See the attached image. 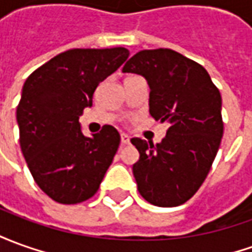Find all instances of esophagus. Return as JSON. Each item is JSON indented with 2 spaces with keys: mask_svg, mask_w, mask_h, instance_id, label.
Returning <instances> with one entry per match:
<instances>
[{
  "mask_svg": "<svg viewBox=\"0 0 252 252\" xmlns=\"http://www.w3.org/2000/svg\"><path fill=\"white\" fill-rule=\"evenodd\" d=\"M121 141H122L123 145H126V144H130V137L127 136V134L122 133V134H121Z\"/></svg>",
  "mask_w": 252,
  "mask_h": 252,
  "instance_id": "obj_1",
  "label": "esophagus"
}]
</instances>
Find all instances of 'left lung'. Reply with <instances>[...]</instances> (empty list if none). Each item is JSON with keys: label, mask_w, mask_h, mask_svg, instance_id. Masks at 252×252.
I'll return each instance as SVG.
<instances>
[{"label": "left lung", "mask_w": 252, "mask_h": 252, "mask_svg": "<svg viewBox=\"0 0 252 252\" xmlns=\"http://www.w3.org/2000/svg\"><path fill=\"white\" fill-rule=\"evenodd\" d=\"M123 72L145 76L149 114L169 123L162 143L131 138L140 152L133 164L137 189L159 207L189 200L209 174L223 134L221 93L204 67L171 49L141 50Z\"/></svg>", "instance_id": "obj_1"}]
</instances>
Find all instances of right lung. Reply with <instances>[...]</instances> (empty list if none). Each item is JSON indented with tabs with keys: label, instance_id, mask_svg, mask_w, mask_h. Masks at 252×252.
I'll return each instance as SVG.
<instances>
[{
	"label": "right lung",
	"instance_id": "right-lung-1",
	"mask_svg": "<svg viewBox=\"0 0 252 252\" xmlns=\"http://www.w3.org/2000/svg\"><path fill=\"white\" fill-rule=\"evenodd\" d=\"M129 55L126 48L65 50L26 79L16 109L20 148L36 185L55 202L82 203L100 188L121 136L111 125L83 136L79 116Z\"/></svg>",
	"mask_w": 252,
	"mask_h": 252
}]
</instances>
